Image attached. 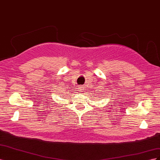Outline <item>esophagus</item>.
Here are the masks:
<instances>
[{"label": "esophagus", "instance_id": "1", "mask_svg": "<svg viewBox=\"0 0 160 160\" xmlns=\"http://www.w3.org/2000/svg\"><path fill=\"white\" fill-rule=\"evenodd\" d=\"M78 89H79V92H80V93H82V92H83L84 90L83 86H79Z\"/></svg>", "mask_w": 160, "mask_h": 160}]
</instances>
